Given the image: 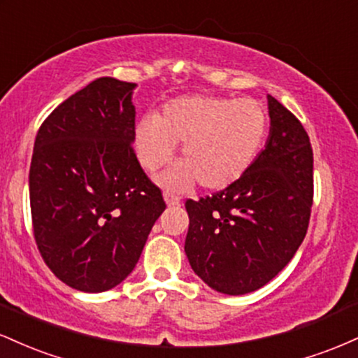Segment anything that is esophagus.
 Masks as SVG:
<instances>
[{
  "instance_id": "obj_1",
  "label": "esophagus",
  "mask_w": 358,
  "mask_h": 358,
  "mask_svg": "<svg viewBox=\"0 0 358 358\" xmlns=\"http://www.w3.org/2000/svg\"><path fill=\"white\" fill-rule=\"evenodd\" d=\"M163 196H165V202L168 203V205H178L180 203V196L176 195V193H173V192H165L163 193Z\"/></svg>"
}]
</instances>
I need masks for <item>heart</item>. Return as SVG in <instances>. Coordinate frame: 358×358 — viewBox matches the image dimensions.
Here are the masks:
<instances>
[{
    "label": "heart",
    "instance_id": "obj_1",
    "mask_svg": "<svg viewBox=\"0 0 358 358\" xmlns=\"http://www.w3.org/2000/svg\"><path fill=\"white\" fill-rule=\"evenodd\" d=\"M268 126V110L256 99L182 96L166 102L159 116L139 121L134 148L141 166L156 171L171 162L176 143H183V165L163 182L182 188L199 180L207 190H222L249 170Z\"/></svg>",
    "mask_w": 358,
    "mask_h": 358
}]
</instances>
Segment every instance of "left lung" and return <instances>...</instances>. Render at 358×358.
Instances as JSON below:
<instances>
[{"mask_svg": "<svg viewBox=\"0 0 358 358\" xmlns=\"http://www.w3.org/2000/svg\"><path fill=\"white\" fill-rule=\"evenodd\" d=\"M269 99L268 145L224 190L188 199L185 252L212 289L245 294L273 279L293 259L310 224L313 150L299 119Z\"/></svg>", "mask_w": 358, "mask_h": 358, "instance_id": "obj_1", "label": "left lung"}]
</instances>
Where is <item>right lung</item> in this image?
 I'll return each instance as SVG.
<instances>
[{
  "label": "right lung",
  "instance_id": "add662e5",
  "mask_svg": "<svg viewBox=\"0 0 358 358\" xmlns=\"http://www.w3.org/2000/svg\"><path fill=\"white\" fill-rule=\"evenodd\" d=\"M133 89V82L99 77L57 106L35 138L36 248L62 282L85 293L124 281L166 208L134 153Z\"/></svg>",
  "mask_w": 358,
  "mask_h": 358
}]
</instances>
